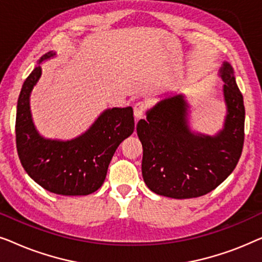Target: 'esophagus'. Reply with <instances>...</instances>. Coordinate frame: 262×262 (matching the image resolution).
<instances>
[{"label": "esophagus", "instance_id": "obj_1", "mask_svg": "<svg viewBox=\"0 0 262 262\" xmlns=\"http://www.w3.org/2000/svg\"><path fill=\"white\" fill-rule=\"evenodd\" d=\"M146 111V103L144 101L136 102L134 106V113L136 118H141Z\"/></svg>", "mask_w": 262, "mask_h": 262}]
</instances>
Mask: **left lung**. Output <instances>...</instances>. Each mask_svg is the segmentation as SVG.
<instances>
[{"mask_svg":"<svg viewBox=\"0 0 262 262\" xmlns=\"http://www.w3.org/2000/svg\"><path fill=\"white\" fill-rule=\"evenodd\" d=\"M227 103L224 127L216 136L194 134L187 121V102L179 94L164 99L137 124L143 145L142 174L156 194L174 199L202 196L235 169L245 142V105L234 69L221 68Z\"/></svg>","mask_w":262,"mask_h":262,"instance_id":"8db88e82","label":"left lung"}]
</instances>
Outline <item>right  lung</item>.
Returning a JSON list of instances; mask_svg holds the SVG:
<instances>
[{
    "label": "right lung",
    "instance_id": "right-lung-1",
    "mask_svg": "<svg viewBox=\"0 0 262 262\" xmlns=\"http://www.w3.org/2000/svg\"><path fill=\"white\" fill-rule=\"evenodd\" d=\"M50 51L39 63L55 56ZM41 76L35 67L24 82L16 107V150L26 173L46 191L60 195H87L101 187L108 164L121 142L135 130L134 110L108 108L77 138L41 137L30 111V95Z\"/></svg>",
    "mask_w": 262,
    "mask_h": 262
}]
</instances>
